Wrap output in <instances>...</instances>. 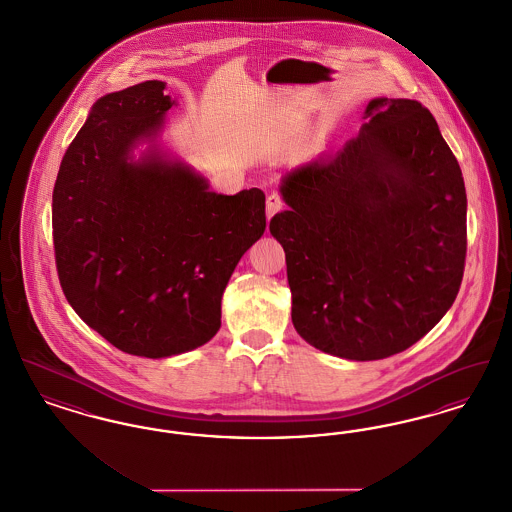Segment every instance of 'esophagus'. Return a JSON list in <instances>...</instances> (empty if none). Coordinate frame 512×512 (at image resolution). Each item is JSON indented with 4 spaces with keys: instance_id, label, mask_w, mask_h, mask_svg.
I'll list each match as a JSON object with an SVG mask.
<instances>
[{
    "instance_id": "esophagus-1",
    "label": "esophagus",
    "mask_w": 512,
    "mask_h": 512,
    "mask_svg": "<svg viewBox=\"0 0 512 512\" xmlns=\"http://www.w3.org/2000/svg\"><path fill=\"white\" fill-rule=\"evenodd\" d=\"M284 209V199L280 194H270L267 197V217L272 219L278 211Z\"/></svg>"
}]
</instances>
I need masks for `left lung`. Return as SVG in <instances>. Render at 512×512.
Returning a JSON list of instances; mask_svg holds the SVG:
<instances>
[{
	"mask_svg": "<svg viewBox=\"0 0 512 512\" xmlns=\"http://www.w3.org/2000/svg\"><path fill=\"white\" fill-rule=\"evenodd\" d=\"M357 138L293 169L270 219L286 251L297 334L376 361L426 336L453 305L466 259L461 167L414 99H372Z\"/></svg>",
	"mask_w": 512,
	"mask_h": 512,
	"instance_id": "1",
	"label": "left lung"
}]
</instances>
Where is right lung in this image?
Masks as SVG:
<instances>
[{"instance_id": "add662e5", "label": "right lung", "mask_w": 512, "mask_h": 512, "mask_svg": "<svg viewBox=\"0 0 512 512\" xmlns=\"http://www.w3.org/2000/svg\"><path fill=\"white\" fill-rule=\"evenodd\" d=\"M172 105L161 80L98 99L53 188L67 301L111 345L149 359L192 351L219 332L224 288L267 226L259 188L215 194L157 151L132 161Z\"/></svg>"}]
</instances>
